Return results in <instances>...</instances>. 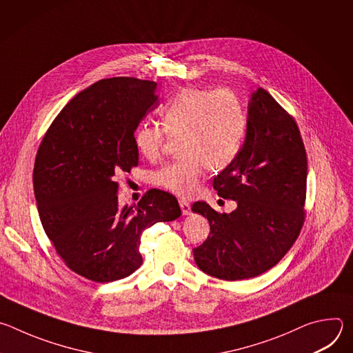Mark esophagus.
<instances>
[{
    "mask_svg": "<svg viewBox=\"0 0 353 353\" xmlns=\"http://www.w3.org/2000/svg\"><path fill=\"white\" fill-rule=\"evenodd\" d=\"M179 204H180V208H181V214H183V215H190V214H191V205H190L188 201L180 199Z\"/></svg>",
    "mask_w": 353,
    "mask_h": 353,
    "instance_id": "1",
    "label": "esophagus"
}]
</instances>
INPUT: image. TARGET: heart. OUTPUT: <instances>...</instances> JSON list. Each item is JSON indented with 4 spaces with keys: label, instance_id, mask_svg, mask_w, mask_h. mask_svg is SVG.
I'll list each match as a JSON object with an SVG mask.
<instances>
[{
    "label": "heart",
    "instance_id": "heart-1",
    "mask_svg": "<svg viewBox=\"0 0 353 353\" xmlns=\"http://www.w3.org/2000/svg\"><path fill=\"white\" fill-rule=\"evenodd\" d=\"M161 124L142 123L134 132L138 152L157 159L165 135L179 137V152L155 174L162 188L180 195H192L207 168L222 170L240 154L245 137V112L240 99L228 89L185 88L159 110Z\"/></svg>",
    "mask_w": 353,
    "mask_h": 353
}]
</instances>
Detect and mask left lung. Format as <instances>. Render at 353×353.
I'll return each mask as SVG.
<instances>
[{
	"label": "left lung",
	"instance_id": "left-lung-1",
	"mask_svg": "<svg viewBox=\"0 0 353 353\" xmlns=\"http://www.w3.org/2000/svg\"><path fill=\"white\" fill-rule=\"evenodd\" d=\"M307 157L294 119L263 88L248 100L247 132L237 158L215 179L218 195L237 208L219 214L204 201L192 211L211 232L192 250L205 274L239 281L257 276L288 253L305 223Z\"/></svg>",
	"mask_w": 353,
	"mask_h": 353
}]
</instances>
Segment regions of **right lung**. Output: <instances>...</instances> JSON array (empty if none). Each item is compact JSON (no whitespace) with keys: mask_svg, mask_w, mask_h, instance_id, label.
Listing matches in <instances>:
<instances>
[{"mask_svg":"<svg viewBox=\"0 0 353 353\" xmlns=\"http://www.w3.org/2000/svg\"><path fill=\"white\" fill-rule=\"evenodd\" d=\"M157 82L102 79L79 92L47 130L34 161L39 216L57 254L75 274L112 282L142 264L141 234L181 215L176 196L149 190L119 208L117 176L138 166L134 132L158 108Z\"/></svg>","mask_w":353,"mask_h":353,"instance_id":"1","label":"right lung"}]
</instances>
